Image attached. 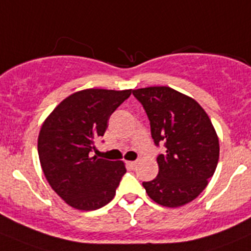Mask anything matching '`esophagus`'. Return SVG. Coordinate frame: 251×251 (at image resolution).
Wrapping results in <instances>:
<instances>
[{"mask_svg": "<svg viewBox=\"0 0 251 251\" xmlns=\"http://www.w3.org/2000/svg\"><path fill=\"white\" fill-rule=\"evenodd\" d=\"M127 164H128V165H130V167H131V168H135V167H136V165H137V164H138V163H137V162H136V160H130V162H127Z\"/></svg>", "mask_w": 251, "mask_h": 251, "instance_id": "obj_1", "label": "esophagus"}]
</instances>
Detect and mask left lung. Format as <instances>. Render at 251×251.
<instances>
[{
  "label": "left lung",
  "mask_w": 251,
  "mask_h": 251,
  "mask_svg": "<svg viewBox=\"0 0 251 251\" xmlns=\"http://www.w3.org/2000/svg\"><path fill=\"white\" fill-rule=\"evenodd\" d=\"M150 119L155 146L164 143L157 157L155 179L142 182L147 195L165 207H180L195 200L215 174L220 142L202 106L170 87L132 91Z\"/></svg>",
  "instance_id": "1"
}]
</instances>
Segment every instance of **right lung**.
I'll return each instance as SVG.
<instances>
[{"label": "right lung", "mask_w": 251, "mask_h": 251, "mask_svg": "<svg viewBox=\"0 0 251 251\" xmlns=\"http://www.w3.org/2000/svg\"><path fill=\"white\" fill-rule=\"evenodd\" d=\"M130 96L131 89H83L64 99L44 121L38 137L41 168L52 190L71 207L98 210L115 196L125 164L91 157V152L111 114Z\"/></svg>", "instance_id": "add662e5"}]
</instances>
